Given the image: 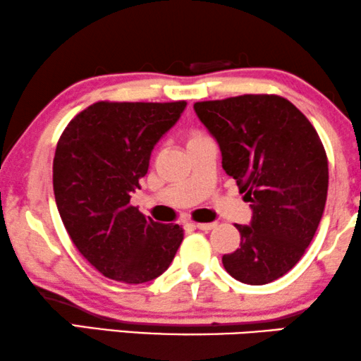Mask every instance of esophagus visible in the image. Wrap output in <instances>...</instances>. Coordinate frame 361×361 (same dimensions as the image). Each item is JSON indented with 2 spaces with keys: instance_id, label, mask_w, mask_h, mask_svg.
Wrapping results in <instances>:
<instances>
[{
  "instance_id": "obj_1",
  "label": "esophagus",
  "mask_w": 361,
  "mask_h": 361,
  "mask_svg": "<svg viewBox=\"0 0 361 361\" xmlns=\"http://www.w3.org/2000/svg\"><path fill=\"white\" fill-rule=\"evenodd\" d=\"M195 227H197L200 231H211L216 227V222H196Z\"/></svg>"
}]
</instances>
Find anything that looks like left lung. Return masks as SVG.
I'll list each match as a JSON object with an SVG mask.
<instances>
[{"mask_svg":"<svg viewBox=\"0 0 361 361\" xmlns=\"http://www.w3.org/2000/svg\"><path fill=\"white\" fill-rule=\"evenodd\" d=\"M195 111L221 147L222 169L252 202V224H235L240 247L222 265L245 284L275 281L301 260L321 222L329 186L321 137L278 94L197 101Z\"/></svg>","mask_w":361,"mask_h":361,"instance_id":"1","label":"left lung"}]
</instances>
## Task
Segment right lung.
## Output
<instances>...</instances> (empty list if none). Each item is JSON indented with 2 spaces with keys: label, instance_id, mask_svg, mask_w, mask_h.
<instances>
[{
  "label": "right lung",
  "instance_id": "1",
  "mask_svg": "<svg viewBox=\"0 0 361 361\" xmlns=\"http://www.w3.org/2000/svg\"><path fill=\"white\" fill-rule=\"evenodd\" d=\"M186 101H98L70 121L54 157V195L77 250L106 278L140 284L170 267L185 235L130 204L152 149Z\"/></svg>",
  "mask_w": 361,
  "mask_h": 361
}]
</instances>
